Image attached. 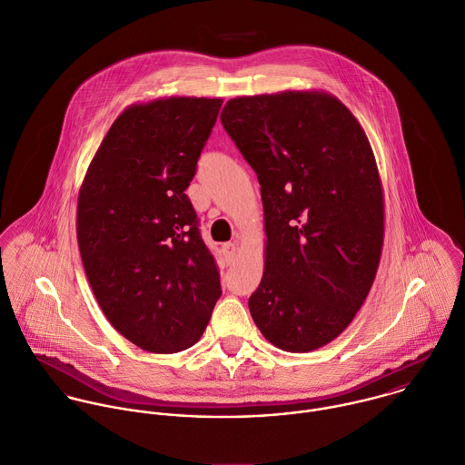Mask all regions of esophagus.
I'll list each match as a JSON object with an SVG mask.
<instances>
[{
	"mask_svg": "<svg viewBox=\"0 0 465 465\" xmlns=\"http://www.w3.org/2000/svg\"><path fill=\"white\" fill-rule=\"evenodd\" d=\"M223 255H224L226 264H233V262H235V257H237V244H235V242H226V244H223Z\"/></svg>",
	"mask_w": 465,
	"mask_h": 465,
	"instance_id": "obj_1",
	"label": "esophagus"
}]
</instances>
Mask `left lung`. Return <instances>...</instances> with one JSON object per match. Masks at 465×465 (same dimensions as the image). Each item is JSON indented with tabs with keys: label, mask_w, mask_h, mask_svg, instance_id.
<instances>
[{
	"label": "left lung",
	"mask_w": 465,
	"mask_h": 465,
	"mask_svg": "<svg viewBox=\"0 0 465 465\" xmlns=\"http://www.w3.org/2000/svg\"><path fill=\"white\" fill-rule=\"evenodd\" d=\"M221 122L264 204L252 318L282 351H316L349 327L379 268L384 201L371 142L347 105L316 90L237 96Z\"/></svg>",
	"instance_id": "left-lung-1"
}]
</instances>
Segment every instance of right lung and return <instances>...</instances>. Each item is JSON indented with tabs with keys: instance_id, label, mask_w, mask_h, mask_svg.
Here are the masks:
<instances>
[{
	"instance_id": "right-lung-1",
	"label": "right lung",
	"mask_w": 465,
	"mask_h": 465,
	"mask_svg": "<svg viewBox=\"0 0 465 465\" xmlns=\"http://www.w3.org/2000/svg\"><path fill=\"white\" fill-rule=\"evenodd\" d=\"M221 104L165 96L129 105L79 192L77 241L94 298L109 323L147 352L197 343L223 292L185 193Z\"/></svg>"
}]
</instances>
